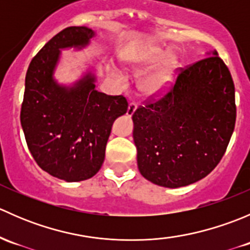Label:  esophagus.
<instances>
[{"mask_svg":"<svg viewBox=\"0 0 250 250\" xmlns=\"http://www.w3.org/2000/svg\"><path fill=\"white\" fill-rule=\"evenodd\" d=\"M137 107H138V105L135 104L134 102H132V103H129V105H128V110H127V115L128 116H132L133 113L135 112V110H137Z\"/></svg>","mask_w":250,"mask_h":250,"instance_id":"34e87169","label":"esophagus"}]
</instances>
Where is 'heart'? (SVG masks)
I'll list each match as a JSON object with an SVG mask.
<instances>
[{
  "mask_svg": "<svg viewBox=\"0 0 250 250\" xmlns=\"http://www.w3.org/2000/svg\"><path fill=\"white\" fill-rule=\"evenodd\" d=\"M163 57L165 59L157 69L139 81V90L144 97H158L169 89L175 80L176 70L179 66L178 59L174 54L167 55V50L165 48L157 46L141 48L137 52L130 53L123 59L128 69L133 70L134 72H144L158 64Z\"/></svg>",
  "mask_w": 250,
  "mask_h": 250,
  "instance_id": "b5f03b06",
  "label": "heart"
}]
</instances>
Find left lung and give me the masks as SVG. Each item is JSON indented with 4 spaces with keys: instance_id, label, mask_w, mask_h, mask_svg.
Instances as JSON below:
<instances>
[{
    "instance_id": "obj_1",
    "label": "left lung",
    "mask_w": 250,
    "mask_h": 250,
    "mask_svg": "<svg viewBox=\"0 0 250 250\" xmlns=\"http://www.w3.org/2000/svg\"><path fill=\"white\" fill-rule=\"evenodd\" d=\"M141 175L163 188L201 180L223 158L236 123L234 84L218 53L181 69L163 97L133 113Z\"/></svg>"
}]
</instances>
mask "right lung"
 Here are the masks:
<instances>
[{
  "mask_svg": "<svg viewBox=\"0 0 250 250\" xmlns=\"http://www.w3.org/2000/svg\"><path fill=\"white\" fill-rule=\"evenodd\" d=\"M93 36L85 26L62 30L32 58L25 77L20 122L27 147L41 169L65 181L99 172L113 121L128 110L123 95L95 90L94 75L72 87L53 78L60 49L87 46Z\"/></svg>",
  "mask_w": 250,
  "mask_h": 250,
  "instance_id": "1",
  "label": "right lung"
}]
</instances>
